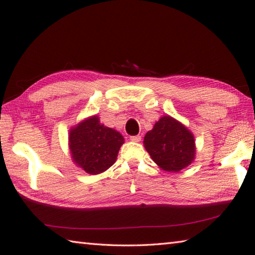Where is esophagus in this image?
Segmentation results:
<instances>
[{"mask_svg": "<svg viewBox=\"0 0 255 255\" xmlns=\"http://www.w3.org/2000/svg\"><path fill=\"white\" fill-rule=\"evenodd\" d=\"M140 139H141V136H139V135L130 136V140L131 141H135V143H138V141H140Z\"/></svg>", "mask_w": 255, "mask_h": 255, "instance_id": "obj_1", "label": "esophagus"}]
</instances>
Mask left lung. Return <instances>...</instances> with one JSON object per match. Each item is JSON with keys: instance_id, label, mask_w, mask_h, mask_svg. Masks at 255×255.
Returning a JSON list of instances; mask_svg holds the SVG:
<instances>
[{"instance_id": "obj_1", "label": "left lung", "mask_w": 255, "mask_h": 255, "mask_svg": "<svg viewBox=\"0 0 255 255\" xmlns=\"http://www.w3.org/2000/svg\"><path fill=\"white\" fill-rule=\"evenodd\" d=\"M144 146L153 161L167 172H179L195 159L193 133L178 120L164 116L145 135Z\"/></svg>"}]
</instances>
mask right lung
Instances as JSON below:
<instances>
[{
    "label": "right lung",
    "instance_id": "add662e5",
    "mask_svg": "<svg viewBox=\"0 0 255 255\" xmlns=\"http://www.w3.org/2000/svg\"><path fill=\"white\" fill-rule=\"evenodd\" d=\"M68 140L73 162L92 175L100 174L114 165L124 144L122 133L100 124L98 116L72 128Z\"/></svg>",
    "mask_w": 255,
    "mask_h": 255
}]
</instances>
